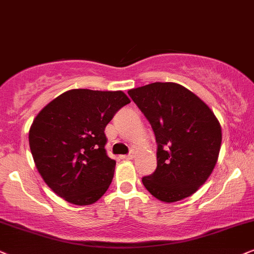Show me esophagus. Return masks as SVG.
Masks as SVG:
<instances>
[{"label": "esophagus", "instance_id": "esophagus-1", "mask_svg": "<svg viewBox=\"0 0 254 254\" xmlns=\"http://www.w3.org/2000/svg\"><path fill=\"white\" fill-rule=\"evenodd\" d=\"M134 157V152L132 151V152L129 153V155H124V156H121L122 159H132Z\"/></svg>", "mask_w": 254, "mask_h": 254}]
</instances>
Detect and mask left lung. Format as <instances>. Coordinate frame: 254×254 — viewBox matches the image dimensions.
<instances>
[{"label": "left lung", "instance_id": "8db88e82", "mask_svg": "<svg viewBox=\"0 0 254 254\" xmlns=\"http://www.w3.org/2000/svg\"><path fill=\"white\" fill-rule=\"evenodd\" d=\"M127 94L156 136L157 169L143 177L145 189L165 203L190 197L216 166L219 122L198 96L177 83H151Z\"/></svg>", "mask_w": 254, "mask_h": 254}]
</instances>
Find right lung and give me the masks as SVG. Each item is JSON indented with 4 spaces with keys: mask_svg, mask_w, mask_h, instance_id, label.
Segmentation results:
<instances>
[{
    "mask_svg": "<svg viewBox=\"0 0 254 254\" xmlns=\"http://www.w3.org/2000/svg\"><path fill=\"white\" fill-rule=\"evenodd\" d=\"M129 103L123 91L73 89L40 111L29 145L38 172L57 195L82 206L107 192L116 162L107 155L104 130Z\"/></svg>",
    "mask_w": 254,
    "mask_h": 254,
    "instance_id": "right-lung-1",
    "label": "right lung"
}]
</instances>
